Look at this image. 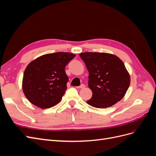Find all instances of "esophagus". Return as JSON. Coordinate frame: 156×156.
<instances>
[{"label": "esophagus", "instance_id": "esophagus-1", "mask_svg": "<svg viewBox=\"0 0 156 156\" xmlns=\"http://www.w3.org/2000/svg\"><path fill=\"white\" fill-rule=\"evenodd\" d=\"M84 87H85V85H84V84H81L80 86L77 87V88H84Z\"/></svg>", "mask_w": 156, "mask_h": 156}]
</instances>
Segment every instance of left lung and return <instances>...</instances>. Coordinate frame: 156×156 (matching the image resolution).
Wrapping results in <instances>:
<instances>
[{
  "label": "left lung",
  "mask_w": 156,
  "mask_h": 156,
  "mask_svg": "<svg viewBox=\"0 0 156 156\" xmlns=\"http://www.w3.org/2000/svg\"><path fill=\"white\" fill-rule=\"evenodd\" d=\"M88 71V87L92 91L87 101L96 108H107L120 101L128 89L130 77L118 56L105 53L79 54Z\"/></svg>",
  "instance_id": "1"
}]
</instances>
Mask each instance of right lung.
I'll use <instances>...</instances> for the list:
<instances>
[{
	"instance_id": "right-lung-1",
	"label": "right lung",
	"mask_w": 156,
	"mask_h": 156,
	"mask_svg": "<svg viewBox=\"0 0 156 156\" xmlns=\"http://www.w3.org/2000/svg\"><path fill=\"white\" fill-rule=\"evenodd\" d=\"M75 56L69 53L46 54L27 66L23 79V90L29 101L41 108L55 106L67 89L66 65Z\"/></svg>"
}]
</instances>
